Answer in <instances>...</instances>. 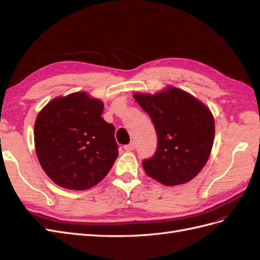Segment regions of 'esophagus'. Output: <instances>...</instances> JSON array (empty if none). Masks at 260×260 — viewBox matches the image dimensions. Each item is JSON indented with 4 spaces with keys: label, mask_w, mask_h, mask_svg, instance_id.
<instances>
[{
    "label": "esophagus",
    "mask_w": 260,
    "mask_h": 260,
    "mask_svg": "<svg viewBox=\"0 0 260 260\" xmlns=\"http://www.w3.org/2000/svg\"><path fill=\"white\" fill-rule=\"evenodd\" d=\"M123 148L125 149V151H133V149L136 148V143L133 142V141H132V142H131L130 144H128V145H124V147H123Z\"/></svg>",
    "instance_id": "1"
}]
</instances>
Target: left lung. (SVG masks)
Segmentation results:
<instances>
[{"label": "left lung", "instance_id": "1", "mask_svg": "<svg viewBox=\"0 0 260 260\" xmlns=\"http://www.w3.org/2000/svg\"><path fill=\"white\" fill-rule=\"evenodd\" d=\"M135 99L151 117L157 135L155 154L142 161L146 175L168 186L191 181L205 166L214 143L209 109L172 86L154 95L136 93Z\"/></svg>", "mask_w": 260, "mask_h": 260}]
</instances>
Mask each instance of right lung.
<instances>
[{
    "label": "right lung",
    "mask_w": 260,
    "mask_h": 260,
    "mask_svg": "<svg viewBox=\"0 0 260 260\" xmlns=\"http://www.w3.org/2000/svg\"><path fill=\"white\" fill-rule=\"evenodd\" d=\"M103 102L85 92L52 100L35 123L39 162L57 185L86 190L104 179L118 157L115 127L102 118Z\"/></svg>",
    "instance_id": "obj_1"
}]
</instances>
